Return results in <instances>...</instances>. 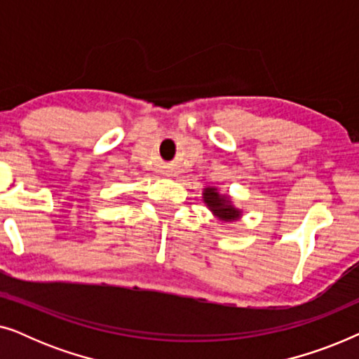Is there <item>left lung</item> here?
<instances>
[{
    "mask_svg": "<svg viewBox=\"0 0 359 359\" xmlns=\"http://www.w3.org/2000/svg\"><path fill=\"white\" fill-rule=\"evenodd\" d=\"M203 201L208 205L214 217H217L222 222H233L242 217V210L235 208L233 201L229 194H220L217 188L208 186L203 191Z\"/></svg>",
    "mask_w": 359,
    "mask_h": 359,
    "instance_id": "left-lung-1",
    "label": "left lung"
}]
</instances>
